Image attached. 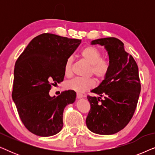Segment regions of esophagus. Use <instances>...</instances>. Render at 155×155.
Masks as SVG:
<instances>
[{
	"label": "esophagus",
	"instance_id": "obj_1",
	"mask_svg": "<svg viewBox=\"0 0 155 155\" xmlns=\"http://www.w3.org/2000/svg\"><path fill=\"white\" fill-rule=\"evenodd\" d=\"M82 97H83V95L80 94V93H77V98L78 99H81V98H82Z\"/></svg>",
	"mask_w": 155,
	"mask_h": 155
}]
</instances>
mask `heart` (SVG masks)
Masks as SVG:
<instances>
[{
    "label": "heart",
    "mask_w": 155,
    "mask_h": 155,
    "mask_svg": "<svg viewBox=\"0 0 155 155\" xmlns=\"http://www.w3.org/2000/svg\"><path fill=\"white\" fill-rule=\"evenodd\" d=\"M82 60L90 65V75H94L97 79H102L107 75L109 64L102 60L100 51L94 46H87L84 48L80 54ZM73 59L69 57L64 64V73L66 76H71L72 74V65ZM94 86V81L92 79H82L74 78L65 83V87L68 90H73L76 92L82 93L90 90Z\"/></svg>",
    "instance_id": "obj_1"
}]
</instances>
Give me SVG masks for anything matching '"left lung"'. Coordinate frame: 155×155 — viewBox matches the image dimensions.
Listing matches in <instances>:
<instances>
[{
  "instance_id": "1",
  "label": "left lung",
  "mask_w": 155,
  "mask_h": 155,
  "mask_svg": "<svg viewBox=\"0 0 155 155\" xmlns=\"http://www.w3.org/2000/svg\"><path fill=\"white\" fill-rule=\"evenodd\" d=\"M91 44L104 47L109 65L104 79L91 90L99 97H87L91 109L86 125L96 134L113 135L127 126L136 109L141 89L138 67L125 51L124 43L116 38L95 39Z\"/></svg>"
}]
</instances>
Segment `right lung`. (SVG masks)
I'll list each match as a JSON object with an SVG mask.
<instances>
[{
    "instance_id": "add662e5",
    "label": "right lung",
    "mask_w": 155,
    "mask_h": 155,
    "mask_svg": "<svg viewBox=\"0 0 155 155\" xmlns=\"http://www.w3.org/2000/svg\"><path fill=\"white\" fill-rule=\"evenodd\" d=\"M81 40L53 34H42L29 42L17 60L12 97L25 126L41 137L58 133L63 126V114L75 102L76 92L67 90L51 97V85L65 76L64 64Z\"/></svg>"
}]
</instances>
